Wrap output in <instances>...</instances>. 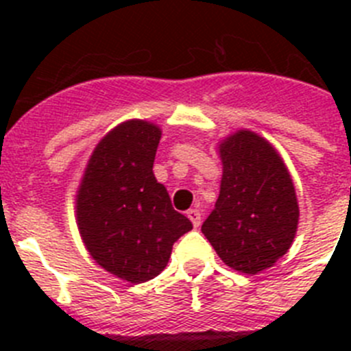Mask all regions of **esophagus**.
<instances>
[{
  "label": "esophagus",
  "mask_w": 351,
  "mask_h": 351,
  "mask_svg": "<svg viewBox=\"0 0 351 351\" xmlns=\"http://www.w3.org/2000/svg\"><path fill=\"white\" fill-rule=\"evenodd\" d=\"M186 214H188V218L191 219V223H193L195 228H198V226H200V223H202V214H200V210L190 209Z\"/></svg>",
  "instance_id": "obj_1"
}]
</instances>
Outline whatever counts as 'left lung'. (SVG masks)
<instances>
[{"label": "left lung", "mask_w": 351, "mask_h": 351, "mask_svg": "<svg viewBox=\"0 0 351 351\" xmlns=\"http://www.w3.org/2000/svg\"><path fill=\"white\" fill-rule=\"evenodd\" d=\"M223 178L202 234L219 258L256 274L290 250L299 223L295 188L283 160L265 138L239 130L219 144Z\"/></svg>", "instance_id": "1"}]
</instances>
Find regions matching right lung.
Returning a JSON list of instances; mask_svg holds the SVG:
<instances>
[{"label":"right lung","mask_w":351,"mask_h":351,"mask_svg":"<svg viewBox=\"0 0 351 351\" xmlns=\"http://www.w3.org/2000/svg\"><path fill=\"white\" fill-rule=\"evenodd\" d=\"M160 138L147 121L116 126L95 147L77 191V225L89 255L135 285L156 278L173 243L193 228L154 178Z\"/></svg>","instance_id":"right-lung-1"}]
</instances>
